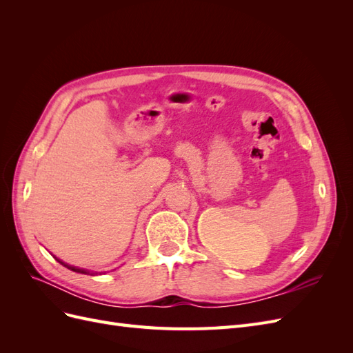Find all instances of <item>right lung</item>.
<instances>
[{
	"label": "right lung",
	"instance_id": "right-lung-1",
	"mask_svg": "<svg viewBox=\"0 0 353 353\" xmlns=\"http://www.w3.org/2000/svg\"><path fill=\"white\" fill-rule=\"evenodd\" d=\"M56 258V256H54ZM56 261L59 262V263H61L63 266H66L68 270H70V271H73V272H79V274H90V275H97V272H94V271H88V270H83V268H78V266H72V265H69V263H65L63 261H60L59 258H56Z\"/></svg>",
	"mask_w": 353,
	"mask_h": 353
}]
</instances>
